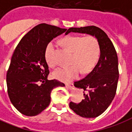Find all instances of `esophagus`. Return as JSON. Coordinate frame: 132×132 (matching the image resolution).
<instances>
[{"label": "esophagus", "mask_w": 132, "mask_h": 132, "mask_svg": "<svg viewBox=\"0 0 132 132\" xmlns=\"http://www.w3.org/2000/svg\"><path fill=\"white\" fill-rule=\"evenodd\" d=\"M66 87L68 88H72L73 87V84L72 83H66Z\"/></svg>", "instance_id": "obj_1"}]
</instances>
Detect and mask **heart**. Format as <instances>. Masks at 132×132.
Returning <instances> with one entry per match:
<instances>
[{"label":"heart","instance_id":"heart-1","mask_svg":"<svg viewBox=\"0 0 132 132\" xmlns=\"http://www.w3.org/2000/svg\"><path fill=\"white\" fill-rule=\"evenodd\" d=\"M61 43L66 49L72 52L70 66L61 67L53 73L55 78L63 82H68L78 77L80 72L88 73L93 69L99 59L100 44L97 38L93 35H69L61 39ZM55 44L50 42L46 45L44 56L47 64L55 67Z\"/></svg>","mask_w":132,"mask_h":132}]
</instances>
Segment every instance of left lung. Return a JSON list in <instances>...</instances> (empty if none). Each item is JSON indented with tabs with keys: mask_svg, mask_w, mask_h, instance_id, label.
<instances>
[{
	"mask_svg": "<svg viewBox=\"0 0 132 132\" xmlns=\"http://www.w3.org/2000/svg\"><path fill=\"white\" fill-rule=\"evenodd\" d=\"M71 32L95 36L99 42L100 56L97 65L84 78L74 82L75 87L83 89L84 99L78 103H69L70 108L78 115L93 118L108 109L116 95L119 79L118 57L112 42L99 27H71L66 34Z\"/></svg>",
	"mask_w": 132,
	"mask_h": 132,
	"instance_id": "left-lung-1",
	"label": "left lung"
}]
</instances>
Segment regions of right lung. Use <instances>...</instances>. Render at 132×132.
Masks as SVG:
<instances>
[{
    "label": "right lung",
    "instance_id": "obj_1",
    "mask_svg": "<svg viewBox=\"0 0 132 132\" xmlns=\"http://www.w3.org/2000/svg\"><path fill=\"white\" fill-rule=\"evenodd\" d=\"M66 29L42 23L22 38L11 58L6 75L7 93L13 106L26 116H35L49 106L52 90L64 83L48 80L44 52L46 45Z\"/></svg>",
    "mask_w": 132,
    "mask_h": 132
}]
</instances>
